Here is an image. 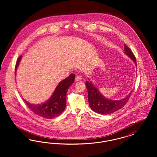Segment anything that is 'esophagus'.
<instances>
[{
    "label": "esophagus",
    "mask_w": 157,
    "mask_h": 157,
    "mask_svg": "<svg viewBox=\"0 0 157 157\" xmlns=\"http://www.w3.org/2000/svg\"><path fill=\"white\" fill-rule=\"evenodd\" d=\"M81 80H82L81 76H79V75L76 76V77H75V81H81Z\"/></svg>",
    "instance_id": "obj_1"
}]
</instances>
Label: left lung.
<instances>
[{"instance_id":"left-lung-1","label":"left lung","mask_w":157,"mask_h":157,"mask_svg":"<svg viewBox=\"0 0 157 157\" xmlns=\"http://www.w3.org/2000/svg\"><path fill=\"white\" fill-rule=\"evenodd\" d=\"M124 52L129 58L134 61L136 67V61L134 53L131 49L124 44ZM89 81H86L85 85L88 90V99L90 108L94 112L101 115H108L122 108L127 104L132 90L127 97L119 100H112L105 97L99 92L97 88Z\"/></svg>"}]
</instances>
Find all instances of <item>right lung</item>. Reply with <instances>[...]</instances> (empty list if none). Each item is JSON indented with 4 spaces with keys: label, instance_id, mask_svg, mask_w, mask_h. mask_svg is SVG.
I'll return each instance as SVG.
<instances>
[{
    "label": "right lung",
    "instance_id": "obj_1",
    "mask_svg": "<svg viewBox=\"0 0 157 157\" xmlns=\"http://www.w3.org/2000/svg\"><path fill=\"white\" fill-rule=\"evenodd\" d=\"M21 59L22 56H20L17 60L15 67V74ZM75 78V74H71L67 78L60 81L53 91L51 98L45 102L40 104H32L23 98L25 103L32 112L41 117L52 119L59 116L65 109L67 90L74 82Z\"/></svg>",
    "mask_w": 157,
    "mask_h": 157
}]
</instances>
